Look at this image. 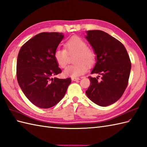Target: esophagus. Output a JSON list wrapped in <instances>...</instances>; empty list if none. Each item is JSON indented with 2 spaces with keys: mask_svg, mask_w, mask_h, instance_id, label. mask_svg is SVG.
Segmentation results:
<instances>
[{
  "mask_svg": "<svg viewBox=\"0 0 147 147\" xmlns=\"http://www.w3.org/2000/svg\"><path fill=\"white\" fill-rule=\"evenodd\" d=\"M71 80H72L73 81H77V80H80V79H79V78H77V77H72V78H71Z\"/></svg>",
  "mask_w": 147,
  "mask_h": 147,
  "instance_id": "34e87169",
  "label": "esophagus"
}]
</instances>
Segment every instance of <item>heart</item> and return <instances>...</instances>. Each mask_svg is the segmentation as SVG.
Listing matches in <instances>:
<instances>
[{
    "label": "heart",
    "mask_w": 147,
    "mask_h": 147,
    "mask_svg": "<svg viewBox=\"0 0 147 147\" xmlns=\"http://www.w3.org/2000/svg\"><path fill=\"white\" fill-rule=\"evenodd\" d=\"M65 49L57 48L54 51V58L60 68L66 67L68 55L75 53L74 64L70 65L63 71L65 77H76L82 76L92 67L96 61V53L93 49L88 47L83 39L79 36H72L65 43Z\"/></svg>",
    "instance_id": "b5f03b06"
}]
</instances>
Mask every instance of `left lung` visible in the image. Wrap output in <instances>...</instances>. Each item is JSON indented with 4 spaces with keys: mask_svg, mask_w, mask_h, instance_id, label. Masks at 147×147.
Wrapping results in <instances>:
<instances>
[{
    "mask_svg": "<svg viewBox=\"0 0 147 147\" xmlns=\"http://www.w3.org/2000/svg\"><path fill=\"white\" fill-rule=\"evenodd\" d=\"M87 40L97 55V62L89 76L87 97L96 104L107 106L122 96L128 84L131 63L125 46L107 32L100 30L87 31Z\"/></svg>",
    "mask_w": 147,
    "mask_h": 147,
    "instance_id": "obj_1",
    "label": "left lung"
}]
</instances>
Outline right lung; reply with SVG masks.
<instances>
[{"mask_svg":"<svg viewBox=\"0 0 147 147\" xmlns=\"http://www.w3.org/2000/svg\"><path fill=\"white\" fill-rule=\"evenodd\" d=\"M63 38L58 32H41L25 43L19 52L18 84L26 97L40 108H50L59 102L71 83L70 78H53L61 72L53 54Z\"/></svg>","mask_w":147,"mask_h":147,"instance_id":"obj_1","label":"right lung"}]
</instances>
